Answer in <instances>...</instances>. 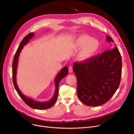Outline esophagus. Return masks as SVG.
I'll return each mask as SVG.
<instances>
[{"mask_svg": "<svg viewBox=\"0 0 134 134\" xmlns=\"http://www.w3.org/2000/svg\"><path fill=\"white\" fill-rule=\"evenodd\" d=\"M69 72H72V66H69Z\"/></svg>", "mask_w": 134, "mask_h": 134, "instance_id": "34e87169", "label": "esophagus"}]
</instances>
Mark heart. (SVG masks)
I'll return each mask as SVG.
<instances>
[{"label": "heart", "instance_id": "obj_1", "mask_svg": "<svg viewBox=\"0 0 134 134\" xmlns=\"http://www.w3.org/2000/svg\"><path fill=\"white\" fill-rule=\"evenodd\" d=\"M99 42L87 34L77 36L74 41V48L76 50H80L78 59L80 62H86L94 57L100 49Z\"/></svg>", "mask_w": 134, "mask_h": 134}]
</instances>
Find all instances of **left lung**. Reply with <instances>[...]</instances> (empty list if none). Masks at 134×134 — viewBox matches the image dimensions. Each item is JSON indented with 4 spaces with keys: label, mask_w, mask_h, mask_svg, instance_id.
I'll use <instances>...</instances> for the list:
<instances>
[{
    "label": "left lung",
    "mask_w": 134,
    "mask_h": 134,
    "mask_svg": "<svg viewBox=\"0 0 134 134\" xmlns=\"http://www.w3.org/2000/svg\"><path fill=\"white\" fill-rule=\"evenodd\" d=\"M106 40L114 42L108 35ZM121 70V57L117 47L105 51L88 61L74 63L73 71L77 78L80 100L91 107L108 101L120 85Z\"/></svg>",
    "instance_id": "8db88e82"
}]
</instances>
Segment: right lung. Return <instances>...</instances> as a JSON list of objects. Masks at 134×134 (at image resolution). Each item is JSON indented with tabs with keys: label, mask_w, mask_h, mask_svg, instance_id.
<instances>
[{
	"label": "right lung",
	"mask_w": 134,
	"mask_h": 134,
	"mask_svg": "<svg viewBox=\"0 0 134 134\" xmlns=\"http://www.w3.org/2000/svg\"><path fill=\"white\" fill-rule=\"evenodd\" d=\"M34 33L33 32L30 33H29V34L26 35L24 37V39L22 40V41H21L20 46H19L16 52V53L14 57L13 65H12L13 81V84H14L15 88L17 92L18 93V95H20V97L21 98V99L24 101V102L28 106L35 109L43 110V109L50 108L55 103L57 100V98H58V95L59 84L60 81L64 77H65V76L67 75L68 73V68L67 66L63 67L60 70V71L58 72V74H57V76H55V77L54 79V82H55V91L53 94V96L50 100L48 101H45V102L37 101H35V100L32 99L31 98L27 97L25 96L24 94H23L21 91H20V88H18V86L16 83V72H17L18 58H19V56H20V54L22 50L24 47V46L26 45L30 41V39H32V37L34 36Z\"/></svg>",
	"instance_id": "1"
}]
</instances>
